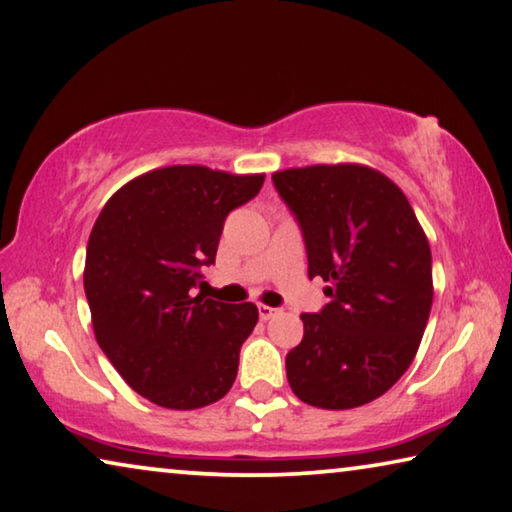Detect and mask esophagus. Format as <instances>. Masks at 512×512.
Returning a JSON list of instances; mask_svg holds the SVG:
<instances>
[{"instance_id":"34e87169","label":"esophagus","mask_w":512,"mask_h":512,"mask_svg":"<svg viewBox=\"0 0 512 512\" xmlns=\"http://www.w3.org/2000/svg\"><path fill=\"white\" fill-rule=\"evenodd\" d=\"M276 313V308H272V306H265V304H258V317H261L263 322H267L270 320V317Z\"/></svg>"}]
</instances>
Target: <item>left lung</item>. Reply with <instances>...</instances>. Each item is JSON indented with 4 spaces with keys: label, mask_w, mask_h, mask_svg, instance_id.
Wrapping results in <instances>:
<instances>
[{
    "label": "left lung",
    "mask_w": 512,
    "mask_h": 512,
    "mask_svg": "<svg viewBox=\"0 0 512 512\" xmlns=\"http://www.w3.org/2000/svg\"><path fill=\"white\" fill-rule=\"evenodd\" d=\"M306 242L308 276L331 301L304 313L288 351L295 395L317 408L370 404L404 374L433 304L431 247L408 199L365 165H311L272 174Z\"/></svg>",
    "instance_id": "left-lung-1"
}]
</instances>
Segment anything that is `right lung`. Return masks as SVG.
Wrapping results in <instances>:
<instances>
[{
  "label": "right lung",
  "instance_id": "add662e5",
  "mask_svg": "<svg viewBox=\"0 0 512 512\" xmlns=\"http://www.w3.org/2000/svg\"><path fill=\"white\" fill-rule=\"evenodd\" d=\"M263 181L204 165L161 167L117 190L92 226L83 288L95 338L156 406H208L236 381L258 308L192 297V288L215 263L226 215Z\"/></svg>",
  "mask_w": 512,
  "mask_h": 512
}]
</instances>
